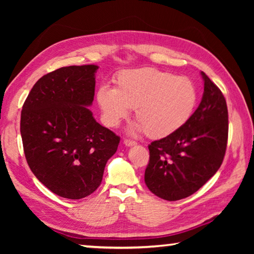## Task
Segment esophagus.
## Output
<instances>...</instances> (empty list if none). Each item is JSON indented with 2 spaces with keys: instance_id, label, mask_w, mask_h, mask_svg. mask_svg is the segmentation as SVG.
<instances>
[{
  "instance_id": "obj_1",
  "label": "esophagus",
  "mask_w": 254,
  "mask_h": 254,
  "mask_svg": "<svg viewBox=\"0 0 254 254\" xmlns=\"http://www.w3.org/2000/svg\"><path fill=\"white\" fill-rule=\"evenodd\" d=\"M124 144H126L127 147H133V145H135V144H136V142H135V141H132V140L126 139V140H124Z\"/></svg>"
}]
</instances>
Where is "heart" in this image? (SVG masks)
I'll return each mask as SVG.
<instances>
[{"mask_svg": "<svg viewBox=\"0 0 254 254\" xmlns=\"http://www.w3.org/2000/svg\"><path fill=\"white\" fill-rule=\"evenodd\" d=\"M195 84L187 77L145 67L124 70L115 78V88L103 86L97 101L107 127H117L134 109L137 124L151 139L177 132L194 113L197 104Z\"/></svg>", "mask_w": 254, "mask_h": 254, "instance_id": "obj_1", "label": "heart"}]
</instances>
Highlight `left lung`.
<instances>
[{"instance_id":"8db88e82","label":"left lung","mask_w":254,"mask_h":254,"mask_svg":"<svg viewBox=\"0 0 254 254\" xmlns=\"http://www.w3.org/2000/svg\"><path fill=\"white\" fill-rule=\"evenodd\" d=\"M204 94L199 106L177 132L149 144L144 182L166 200L190 196L220 169L229 136V113L221 89L201 71Z\"/></svg>"}]
</instances>
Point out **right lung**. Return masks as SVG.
Masks as SVG:
<instances>
[{"label":"right lung","mask_w":254,"mask_h":254,"mask_svg":"<svg viewBox=\"0 0 254 254\" xmlns=\"http://www.w3.org/2000/svg\"><path fill=\"white\" fill-rule=\"evenodd\" d=\"M95 65L69 66L37 81L21 111L24 156L33 175L60 197L80 199L102 183L120 136L88 110L95 92Z\"/></svg>","instance_id":"obj_1"}]
</instances>
